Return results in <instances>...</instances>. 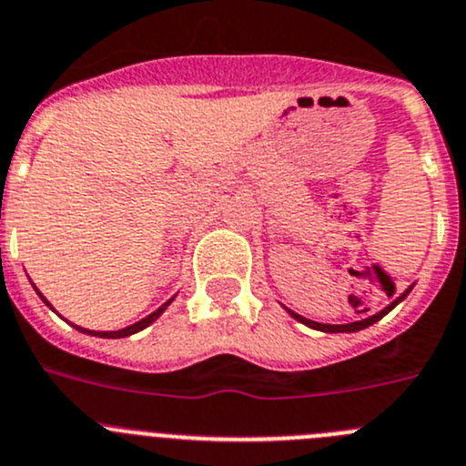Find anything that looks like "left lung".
<instances>
[{
    "mask_svg": "<svg viewBox=\"0 0 466 466\" xmlns=\"http://www.w3.org/2000/svg\"><path fill=\"white\" fill-rule=\"evenodd\" d=\"M409 291H411V289H407V291H404L402 296L398 298V300H392L390 305L386 307V309H381V311H379V314H374V317H367V319H362V321H356V323H344V326H330V323H317V321H309V319L300 317V314H296V311H289V314H291L293 319H298V321H300V323H305V326L314 328V330H321V332H356V330H362V328H367V326H372V323H377L379 319L386 317V314H388V311L392 309V307L400 305V302H402L404 298H407V293H409Z\"/></svg>",
    "mask_w": 466,
    "mask_h": 466,
    "instance_id": "left-lung-1",
    "label": "left lung"
}]
</instances>
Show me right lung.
<instances>
[{"label":"right lung","instance_id":"obj_1","mask_svg":"<svg viewBox=\"0 0 466 466\" xmlns=\"http://www.w3.org/2000/svg\"><path fill=\"white\" fill-rule=\"evenodd\" d=\"M38 296H41V293H38ZM41 300H44L46 305L50 307V302L46 300L44 296H41ZM170 300H173V298H170ZM170 300L166 302V305H161L159 309H157V311H152V314H149V317L140 319L138 323H134V326H129V328H122V330H108V332L104 330V332H96V330H87V328H80V326H76V328H78L80 332H87V335H94V337H110V339H115V337H129V335H134V332H138V330H143V328H147L149 323H155L157 319H159L161 314H164V309H166V307L170 305Z\"/></svg>","mask_w":466,"mask_h":466}]
</instances>
